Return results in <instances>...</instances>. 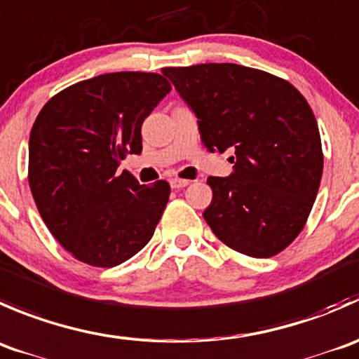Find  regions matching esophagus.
I'll list each match as a JSON object with an SVG mask.
<instances>
[{
  "instance_id": "esophagus-1",
  "label": "esophagus",
  "mask_w": 359,
  "mask_h": 359,
  "mask_svg": "<svg viewBox=\"0 0 359 359\" xmlns=\"http://www.w3.org/2000/svg\"><path fill=\"white\" fill-rule=\"evenodd\" d=\"M169 184H171V188H175V190H180V188H184L190 184V181L188 180H180V178H172L169 181Z\"/></svg>"
}]
</instances>
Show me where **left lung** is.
I'll list each match as a JSON object with an SVG mask.
<instances>
[{
	"instance_id": "8db88e82",
	"label": "left lung",
	"mask_w": 359,
	"mask_h": 359,
	"mask_svg": "<svg viewBox=\"0 0 359 359\" xmlns=\"http://www.w3.org/2000/svg\"><path fill=\"white\" fill-rule=\"evenodd\" d=\"M162 73L197 116L205 148L236 154L232 175L208 178V225L239 253L278 255L304 229L321 183V137L311 106L288 81L239 64Z\"/></svg>"
}]
</instances>
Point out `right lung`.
I'll list each match as a JSON object with an SVG mask.
<instances>
[{
    "label": "right lung",
    "instance_id": "obj_1",
    "mask_svg": "<svg viewBox=\"0 0 359 359\" xmlns=\"http://www.w3.org/2000/svg\"><path fill=\"white\" fill-rule=\"evenodd\" d=\"M169 92L157 73L99 74L64 88L36 116L31 194L52 236L83 264L115 267L154 236L169 183L147 187L116 169L127 154H141V126Z\"/></svg>",
    "mask_w": 359,
    "mask_h": 359
}]
</instances>
